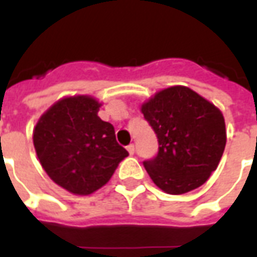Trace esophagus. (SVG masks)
I'll return each instance as SVG.
<instances>
[{
	"label": "esophagus",
	"instance_id": "34e87169",
	"mask_svg": "<svg viewBox=\"0 0 257 257\" xmlns=\"http://www.w3.org/2000/svg\"><path fill=\"white\" fill-rule=\"evenodd\" d=\"M126 150H128V153L131 154V156H134V154H135V145H129L128 147H126Z\"/></svg>",
	"mask_w": 257,
	"mask_h": 257
}]
</instances>
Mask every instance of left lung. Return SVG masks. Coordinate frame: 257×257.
<instances>
[{"label": "left lung", "instance_id": "1", "mask_svg": "<svg viewBox=\"0 0 257 257\" xmlns=\"http://www.w3.org/2000/svg\"><path fill=\"white\" fill-rule=\"evenodd\" d=\"M140 110L160 145L156 158L143 162L157 187L179 195L202 186L226 147V123L220 110L182 85L157 92Z\"/></svg>", "mask_w": 257, "mask_h": 257}]
</instances>
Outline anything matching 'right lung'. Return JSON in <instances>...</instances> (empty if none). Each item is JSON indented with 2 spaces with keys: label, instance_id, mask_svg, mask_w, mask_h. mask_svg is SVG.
Returning a JSON list of instances; mask_svg holds the SVG:
<instances>
[{
  "label": "right lung",
  "instance_id": "1",
  "mask_svg": "<svg viewBox=\"0 0 257 257\" xmlns=\"http://www.w3.org/2000/svg\"><path fill=\"white\" fill-rule=\"evenodd\" d=\"M101 103L89 95L67 96L42 114L33 143L44 171L75 195H89L111 179L128 151L114 126L97 115Z\"/></svg>",
  "mask_w": 257,
  "mask_h": 257
}]
</instances>
